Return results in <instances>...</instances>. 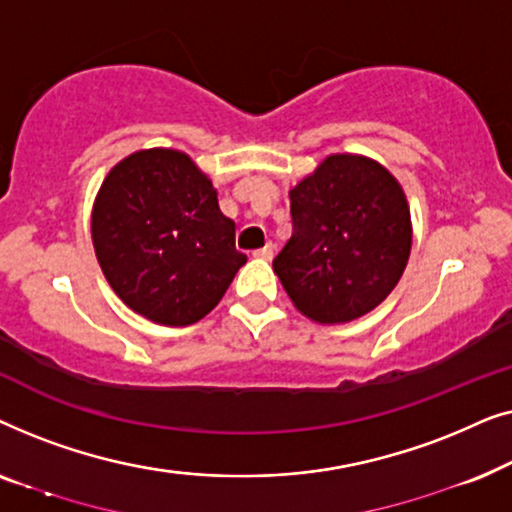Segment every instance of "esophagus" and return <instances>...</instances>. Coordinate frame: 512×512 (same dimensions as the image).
<instances>
[{
    "instance_id": "34e87169",
    "label": "esophagus",
    "mask_w": 512,
    "mask_h": 512,
    "mask_svg": "<svg viewBox=\"0 0 512 512\" xmlns=\"http://www.w3.org/2000/svg\"><path fill=\"white\" fill-rule=\"evenodd\" d=\"M254 256L261 258V261H272V256H275V244H265L263 249H256Z\"/></svg>"
}]
</instances>
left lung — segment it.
I'll list each match as a JSON object with an SVG mask.
<instances>
[{"instance_id": "left-lung-1", "label": "left lung", "mask_w": 512, "mask_h": 512, "mask_svg": "<svg viewBox=\"0 0 512 512\" xmlns=\"http://www.w3.org/2000/svg\"><path fill=\"white\" fill-rule=\"evenodd\" d=\"M291 195V240L272 268L293 305L319 324L375 310L408 265L410 209L375 160L338 153Z\"/></svg>"}]
</instances>
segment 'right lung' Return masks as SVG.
Masks as SVG:
<instances>
[{
    "instance_id": "add662e5",
    "label": "right lung",
    "mask_w": 512,
    "mask_h": 512,
    "mask_svg": "<svg viewBox=\"0 0 512 512\" xmlns=\"http://www.w3.org/2000/svg\"><path fill=\"white\" fill-rule=\"evenodd\" d=\"M93 244L118 298L165 326L212 312L247 263L212 181L172 149L132 153L109 172L95 200Z\"/></svg>"
}]
</instances>
